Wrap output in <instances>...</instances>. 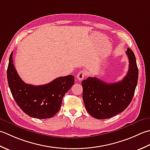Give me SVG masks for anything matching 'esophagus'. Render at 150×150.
<instances>
[{
    "mask_svg": "<svg viewBox=\"0 0 150 150\" xmlns=\"http://www.w3.org/2000/svg\"><path fill=\"white\" fill-rule=\"evenodd\" d=\"M87 71H85V70H82V71H79L78 73L77 76H76V77H77V79H78L79 81L82 80V79H83L85 76H87Z\"/></svg>",
    "mask_w": 150,
    "mask_h": 150,
    "instance_id": "esophagus-1",
    "label": "esophagus"
}]
</instances>
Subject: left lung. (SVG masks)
I'll use <instances>...</instances> for the list:
<instances>
[{
	"label": "left lung",
	"instance_id": "1",
	"mask_svg": "<svg viewBox=\"0 0 150 150\" xmlns=\"http://www.w3.org/2000/svg\"><path fill=\"white\" fill-rule=\"evenodd\" d=\"M126 54L129 70L121 81L108 83L96 77H88L81 82L85 108L94 118L106 119L114 117L124 111L132 100L139 70L133 52L128 48Z\"/></svg>",
	"mask_w": 150,
	"mask_h": 150
}]
</instances>
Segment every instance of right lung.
I'll return each instance as SVG.
<instances>
[{"label": "right lung", "instance_id": "right-lung-1", "mask_svg": "<svg viewBox=\"0 0 150 150\" xmlns=\"http://www.w3.org/2000/svg\"><path fill=\"white\" fill-rule=\"evenodd\" d=\"M13 52L9 59L7 78L15 102L26 115L33 118L53 117L59 111L63 98L74 84L72 75L63 76L42 85L25 83L18 75L13 63Z\"/></svg>", "mask_w": 150, "mask_h": 150}]
</instances>
